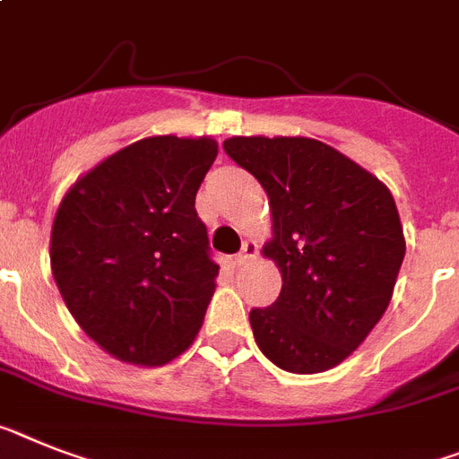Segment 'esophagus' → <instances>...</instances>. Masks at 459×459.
I'll use <instances>...</instances> for the list:
<instances>
[{
    "label": "esophagus",
    "instance_id": "1",
    "mask_svg": "<svg viewBox=\"0 0 459 459\" xmlns=\"http://www.w3.org/2000/svg\"><path fill=\"white\" fill-rule=\"evenodd\" d=\"M256 252H259V245H256L254 240H245L242 242V249L238 252L236 261L238 264H247L249 259H254V256H256Z\"/></svg>",
    "mask_w": 459,
    "mask_h": 459
}]
</instances>
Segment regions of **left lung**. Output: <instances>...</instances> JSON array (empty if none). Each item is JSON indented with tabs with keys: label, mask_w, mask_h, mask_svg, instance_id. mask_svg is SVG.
I'll use <instances>...</instances> for the list:
<instances>
[{
	"label": "left lung",
	"mask_w": 459,
	"mask_h": 459,
	"mask_svg": "<svg viewBox=\"0 0 459 459\" xmlns=\"http://www.w3.org/2000/svg\"><path fill=\"white\" fill-rule=\"evenodd\" d=\"M273 214L264 256L282 291L249 313L254 338L289 373H322L359 348L394 291L406 240L390 188L333 146L310 137H230Z\"/></svg>",
	"instance_id": "1"
}]
</instances>
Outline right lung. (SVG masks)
Listing matches in <instances>:
<instances>
[{
	"mask_svg": "<svg viewBox=\"0 0 459 459\" xmlns=\"http://www.w3.org/2000/svg\"><path fill=\"white\" fill-rule=\"evenodd\" d=\"M217 152L212 137H146L79 177L57 207L56 284L117 359L163 367L198 336L219 265L195 194Z\"/></svg>",
	"mask_w": 459,
	"mask_h": 459,
	"instance_id": "right-lung-1",
	"label": "right lung"
}]
</instances>
